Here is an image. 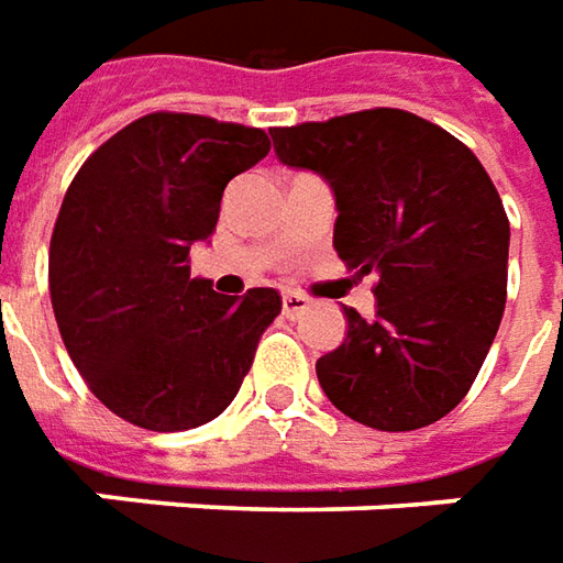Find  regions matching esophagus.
<instances>
[{
	"label": "esophagus",
	"instance_id": "esophagus-1",
	"mask_svg": "<svg viewBox=\"0 0 563 563\" xmlns=\"http://www.w3.org/2000/svg\"><path fill=\"white\" fill-rule=\"evenodd\" d=\"M310 308V298L298 292H286L283 295V317H289V320H298L305 310Z\"/></svg>",
	"mask_w": 563,
	"mask_h": 563
}]
</instances>
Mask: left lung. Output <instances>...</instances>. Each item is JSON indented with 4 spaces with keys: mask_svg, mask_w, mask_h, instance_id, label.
Here are the masks:
<instances>
[{
    "mask_svg": "<svg viewBox=\"0 0 563 563\" xmlns=\"http://www.w3.org/2000/svg\"><path fill=\"white\" fill-rule=\"evenodd\" d=\"M286 167L335 195V253L375 274L377 317L317 360L338 411L384 432L430 427L466 396L506 308L509 219L466 145L402 109L271 131Z\"/></svg>",
    "mask_w": 563,
    "mask_h": 563,
    "instance_id": "obj_1",
    "label": "left lung"
}]
</instances>
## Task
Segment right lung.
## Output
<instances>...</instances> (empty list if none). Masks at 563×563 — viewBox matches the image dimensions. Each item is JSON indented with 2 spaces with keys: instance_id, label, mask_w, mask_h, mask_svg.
Segmentation results:
<instances>
[{
  "instance_id": "obj_1",
  "label": "right lung",
  "mask_w": 563,
  "mask_h": 563,
  "mask_svg": "<svg viewBox=\"0 0 563 563\" xmlns=\"http://www.w3.org/2000/svg\"><path fill=\"white\" fill-rule=\"evenodd\" d=\"M268 152L258 128L152 112L76 173L51 234V305L85 384L118 418L191 430L241 390L280 295L216 292L191 277L188 253L216 231L228 183Z\"/></svg>"
}]
</instances>
